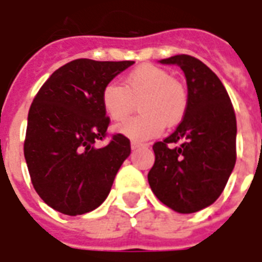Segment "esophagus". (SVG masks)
Segmentation results:
<instances>
[{
  "label": "esophagus",
  "instance_id": "obj_1",
  "mask_svg": "<svg viewBox=\"0 0 262 262\" xmlns=\"http://www.w3.org/2000/svg\"><path fill=\"white\" fill-rule=\"evenodd\" d=\"M143 146H144V144H143V143H139V142H132V143H130V147H132V150H136V148L143 147Z\"/></svg>",
  "mask_w": 262,
  "mask_h": 262
}]
</instances>
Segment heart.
Listing matches in <instances>:
<instances>
[{"label": "heart", "instance_id": "obj_1", "mask_svg": "<svg viewBox=\"0 0 262 262\" xmlns=\"http://www.w3.org/2000/svg\"><path fill=\"white\" fill-rule=\"evenodd\" d=\"M139 101L142 115L116 126V130L135 142L159 136L165 125H177L187 109V92L168 71L142 64L126 75L123 86L109 82L101 94L103 111L114 122L125 120Z\"/></svg>", "mask_w": 262, "mask_h": 262}]
</instances>
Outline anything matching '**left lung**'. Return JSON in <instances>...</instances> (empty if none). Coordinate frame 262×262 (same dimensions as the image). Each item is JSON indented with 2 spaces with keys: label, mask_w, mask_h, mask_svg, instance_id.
Masks as SVG:
<instances>
[{
  "label": "left lung",
  "mask_w": 262,
  "mask_h": 262,
  "mask_svg": "<svg viewBox=\"0 0 262 262\" xmlns=\"http://www.w3.org/2000/svg\"><path fill=\"white\" fill-rule=\"evenodd\" d=\"M160 63L184 71L188 99L176 132L154 143L156 161L148 184L165 206L193 213L220 196L234 168L236 115L222 81L201 60L177 54Z\"/></svg>",
  "instance_id": "left-lung-1"
}]
</instances>
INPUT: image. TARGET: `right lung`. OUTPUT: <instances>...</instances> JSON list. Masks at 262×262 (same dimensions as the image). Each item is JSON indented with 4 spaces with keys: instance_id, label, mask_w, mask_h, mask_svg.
Wrapping results in <instances>:
<instances>
[{
    "instance_id": "right-lung-1",
    "label": "right lung",
    "mask_w": 262,
    "mask_h": 262,
    "mask_svg": "<svg viewBox=\"0 0 262 262\" xmlns=\"http://www.w3.org/2000/svg\"><path fill=\"white\" fill-rule=\"evenodd\" d=\"M135 61H70L42 85L28 114L25 154L33 188L43 202L60 213L77 216L106 199L130 142L106 136L109 118L101 103L108 85Z\"/></svg>"
}]
</instances>
